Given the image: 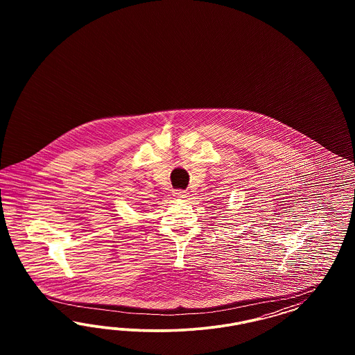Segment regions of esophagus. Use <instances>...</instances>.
<instances>
[{"instance_id": "34e87169", "label": "esophagus", "mask_w": 355, "mask_h": 355, "mask_svg": "<svg viewBox=\"0 0 355 355\" xmlns=\"http://www.w3.org/2000/svg\"><path fill=\"white\" fill-rule=\"evenodd\" d=\"M173 195H174L175 198H178V199H183V198H187L189 193H187L186 190H174Z\"/></svg>"}]
</instances>
